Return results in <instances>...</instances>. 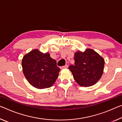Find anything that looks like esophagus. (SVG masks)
Masks as SVG:
<instances>
[{
	"label": "esophagus",
	"mask_w": 122,
	"mask_h": 122,
	"mask_svg": "<svg viewBox=\"0 0 122 122\" xmlns=\"http://www.w3.org/2000/svg\"><path fill=\"white\" fill-rule=\"evenodd\" d=\"M68 68V65H65V66H62V67H60V68H61V69H66V68Z\"/></svg>",
	"instance_id": "esophagus-1"
}]
</instances>
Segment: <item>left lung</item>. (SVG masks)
Instances as JSON below:
<instances>
[{"instance_id":"8db88e82","label":"left lung","mask_w":122,"mask_h":122,"mask_svg":"<svg viewBox=\"0 0 122 122\" xmlns=\"http://www.w3.org/2000/svg\"><path fill=\"white\" fill-rule=\"evenodd\" d=\"M74 65L69 69L79 85L91 86L100 80L104 71V58L94 50L87 49L84 52L78 51L74 54Z\"/></svg>"}]
</instances>
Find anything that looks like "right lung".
Listing matches in <instances>:
<instances>
[{
	"instance_id": "1",
	"label": "right lung",
	"mask_w": 122,
	"mask_h": 122,
	"mask_svg": "<svg viewBox=\"0 0 122 122\" xmlns=\"http://www.w3.org/2000/svg\"><path fill=\"white\" fill-rule=\"evenodd\" d=\"M23 72L31 85L38 89L51 87L56 80L60 69L49 53L33 49L22 60Z\"/></svg>"
}]
</instances>
